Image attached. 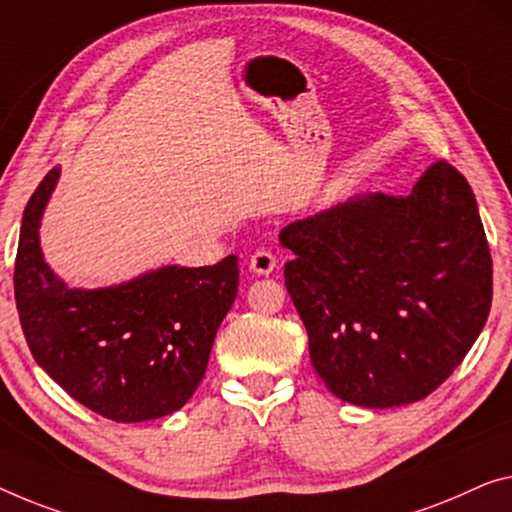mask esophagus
Segmentation results:
<instances>
[{
	"label": "esophagus",
	"mask_w": 512,
	"mask_h": 512,
	"mask_svg": "<svg viewBox=\"0 0 512 512\" xmlns=\"http://www.w3.org/2000/svg\"><path fill=\"white\" fill-rule=\"evenodd\" d=\"M248 269L255 273V276H271L276 271V255L271 250H257V253L250 257Z\"/></svg>",
	"instance_id": "1"
}]
</instances>
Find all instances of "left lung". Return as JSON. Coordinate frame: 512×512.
I'll return each mask as SVG.
<instances>
[{"mask_svg":"<svg viewBox=\"0 0 512 512\" xmlns=\"http://www.w3.org/2000/svg\"><path fill=\"white\" fill-rule=\"evenodd\" d=\"M285 287L335 398L402 407L444 384L483 331L492 257L474 190L446 160L407 197L356 195L280 232Z\"/></svg>","mask_w":512,"mask_h":512,"instance_id":"obj_1","label":"left lung"}]
</instances>
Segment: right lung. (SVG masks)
Returning <instances> with one entry per match:
<instances>
[{
	"instance_id": "add662e5",
	"label": "right lung",
	"mask_w": 512,
	"mask_h": 512,
	"mask_svg": "<svg viewBox=\"0 0 512 512\" xmlns=\"http://www.w3.org/2000/svg\"><path fill=\"white\" fill-rule=\"evenodd\" d=\"M59 167L22 213L15 305L34 361L110 421L142 423L181 409L207 372L209 354L239 289V259L200 269L160 266L119 285L68 287L41 250V220Z\"/></svg>"
}]
</instances>
